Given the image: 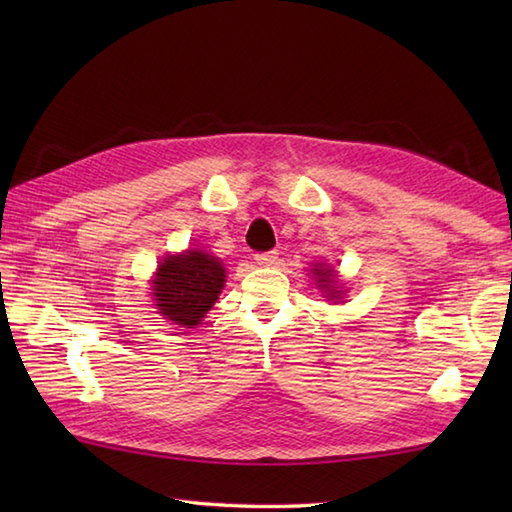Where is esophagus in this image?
I'll use <instances>...</instances> for the list:
<instances>
[{
    "instance_id": "esophagus-1",
    "label": "esophagus",
    "mask_w": 512,
    "mask_h": 512,
    "mask_svg": "<svg viewBox=\"0 0 512 512\" xmlns=\"http://www.w3.org/2000/svg\"><path fill=\"white\" fill-rule=\"evenodd\" d=\"M277 259H279V253H277V250H268V253H259V255H255V262H257L259 266H275V264H277Z\"/></svg>"
}]
</instances>
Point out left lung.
<instances>
[{"label": "left lung", "mask_w": 512, "mask_h": 512, "mask_svg": "<svg viewBox=\"0 0 512 512\" xmlns=\"http://www.w3.org/2000/svg\"><path fill=\"white\" fill-rule=\"evenodd\" d=\"M312 275H314V279H317V286L325 292V297H330L332 301L341 299L343 290H339L341 286L336 288V273L332 270V266L317 264L312 268Z\"/></svg>", "instance_id": "left-lung-1"}]
</instances>
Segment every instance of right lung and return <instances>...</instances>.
Here are the masks:
<instances>
[{
    "label": "right lung",
    "mask_w": 512,
    "mask_h": 512,
    "mask_svg": "<svg viewBox=\"0 0 512 512\" xmlns=\"http://www.w3.org/2000/svg\"><path fill=\"white\" fill-rule=\"evenodd\" d=\"M226 281L220 259L189 248L180 255H167L158 264L151 279V297L160 317L173 321L178 328H195L204 314L213 308Z\"/></svg>",
    "instance_id": "1"
}]
</instances>
